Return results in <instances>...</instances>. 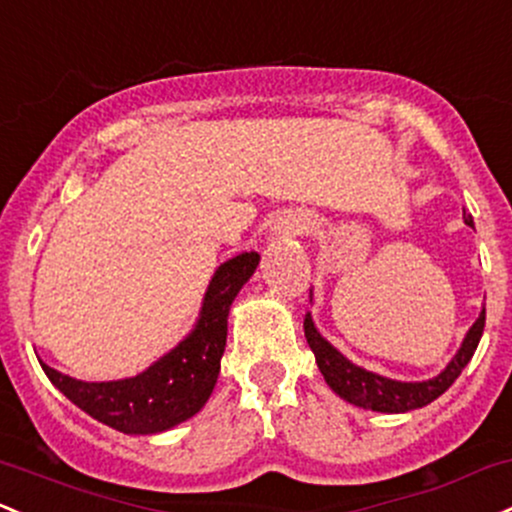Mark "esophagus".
<instances>
[{
    "instance_id": "obj_1",
    "label": "esophagus",
    "mask_w": 512,
    "mask_h": 512,
    "mask_svg": "<svg viewBox=\"0 0 512 512\" xmlns=\"http://www.w3.org/2000/svg\"><path fill=\"white\" fill-rule=\"evenodd\" d=\"M306 228H308V223L303 221V218H296V216H286L284 221L279 223V230H284V233H291V235H299Z\"/></svg>"
}]
</instances>
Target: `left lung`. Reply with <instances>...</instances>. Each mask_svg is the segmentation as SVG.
Here are the masks:
<instances>
[{"instance_id":"1","label":"left lung","mask_w":512,"mask_h":512,"mask_svg":"<svg viewBox=\"0 0 512 512\" xmlns=\"http://www.w3.org/2000/svg\"><path fill=\"white\" fill-rule=\"evenodd\" d=\"M464 223L474 228V218L466 211ZM484 325L486 308L479 313L476 323L469 328V333H466L462 347H459L457 355L452 357V362L428 381H396L389 379V376H381L369 372V369L357 367V364H352L345 355H340V352L318 333V328L313 325L311 313H306V318H303V333H306L308 347H311L313 355H316L320 374H323V379L328 381L330 389L338 393L340 398H345L352 406L367 408V411L406 413L415 411V408L428 406V403L440 398L442 393L457 381V376L462 374V369L469 364L476 347H479L481 335H484Z\"/></svg>"}]
</instances>
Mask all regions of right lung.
<instances>
[{
	"label": "right lung",
	"mask_w": 512,
	"mask_h": 512,
	"mask_svg": "<svg viewBox=\"0 0 512 512\" xmlns=\"http://www.w3.org/2000/svg\"><path fill=\"white\" fill-rule=\"evenodd\" d=\"M260 265L257 252L223 262L211 277L194 330L145 372L119 381H80L41 362L43 372L77 408L126 435H155L196 415L209 401L226 350L228 313Z\"/></svg>",
	"instance_id": "add662e5"
}]
</instances>
